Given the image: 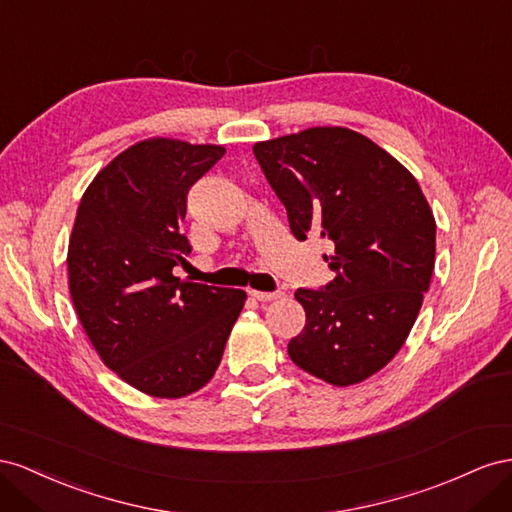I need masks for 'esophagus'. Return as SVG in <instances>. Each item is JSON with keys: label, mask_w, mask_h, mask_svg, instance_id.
Returning a JSON list of instances; mask_svg holds the SVG:
<instances>
[{"label": "esophagus", "mask_w": 512, "mask_h": 512, "mask_svg": "<svg viewBox=\"0 0 512 512\" xmlns=\"http://www.w3.org/2000/svg\"><path fill=\"white\" fill-rule=\"evenodd\" d=\"M251 296L259 302H270V300H279L283 298V291H257V289H251Z\"/></svg>", "instance_id": "1"}]
</instances>
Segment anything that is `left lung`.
Listing matches in <instances>:
<instances>
[{
	"label": "left lung",
	"instance_id": "obj_1",
	"mask_svg": "<svg viewBox=\"0 0 512 512\" xmlns=\"http://www.w3.org/2000/svg\"><path fill=\"white\" fill-rule=\"evenodd\" d=\"M291 233H317L334 279L298 289L289 358L332 386L384 369L410 334L435 266V218L414 175L369 137L315 126L253 145Z\"/></svg>",
	"mask_w": 512,
	"mask_h": 512
}]
</instances>
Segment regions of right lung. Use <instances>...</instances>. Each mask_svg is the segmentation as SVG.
Listing matches in <instances>:
<instances>
[{"mask_svg":"<svg viewBox=\"0 0 512 512\" xmlns=\"http://www.w3.org/2000/svg\"><path fill=\"white\" fill-rule=\"evenodd\" d=\"M223 145L152 137L96 173L68 242V287L100 360L158 399L206 386L242 311V289L180 281L191 253L180 231L186 195Z\"/></svg>","mask_w":512,"mask_h":512,"instance_id":"right-lung-1","label":"right lung"}]
</instances>
